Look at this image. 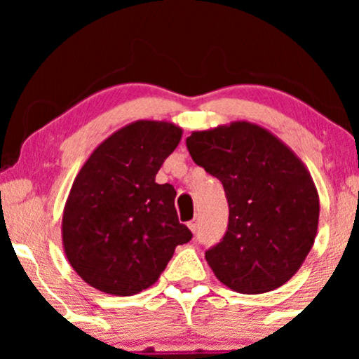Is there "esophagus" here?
<instances>
[{
  "instance_id": "34e87169",
  "label": "esophagus",
  "mask_w": 359,
  "mask_h": 359,
  "mask_svg": "<svg viewBox=\"0 0 359 359\" xmlns=\"http://www.w3.org/2000/svg\"><path fill=\"white\" fill-rule=\"evenodd\" d=\"M187 226H189V229H191L192 233H196L197 231V226H199V222H197V219H192Z\"/></svg>"
}]
</instances>
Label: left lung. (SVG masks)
<instances>
[{"instance_id":"obj_1","label":"left lung","mask_w":359,"mask_h":359,"mask_svg":"<svg viewBox=\"0 0 359 359\" xmlns=\"http://www.w3.org/2000/svg\"><path fill=\"white\" fill-rule=\"evenodd\" d=\"M192 160L221 180L228 231L205 262L240 294H265L297 273L314 245L319 194L307 167L282 140L250 121L192 131Z\"/></svg>"}]
</instances>
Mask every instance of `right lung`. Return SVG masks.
<instances>
[{"label": "right lung", "mask_w": 359, "mask_h": 359, "mask_svg": "<svg viewBox=\"0 0 359 359\" xmlns=\"http://www.w3.org/2000/svg\"><path fill=\"white\" fill-rule=\"evenodd\" d=\"M182 128L138 119L119 128L89 155L74 179L62 216V245L76 273L104 294L151 287L191 241L180 224L175 189L155 175L179 145Z\"/></svg>", "instance_id": "obj_1"}]
</instances>
